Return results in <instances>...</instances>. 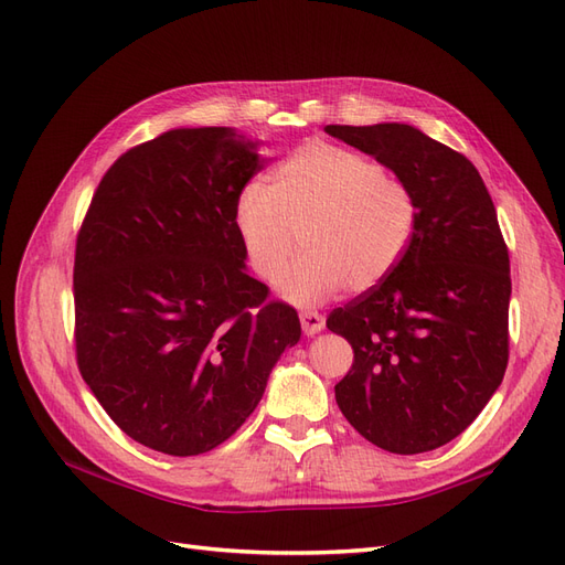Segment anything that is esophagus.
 <instances>
[{"instance_id":"1","label":"esophagus","mask_w":565,"mask_h":565,"mask_svg":"<svg viewBox=\"0 0 565 565\" xmlns=\"http://www.w3.org/2000/svg\"><path fill=\"white\" fill-rule=\"evenodd\" d=\"M299 320H301V330L303 334H318L322 328H324V318L318 313V311H301L299 313Z\"/></svg>"}]
</instances>
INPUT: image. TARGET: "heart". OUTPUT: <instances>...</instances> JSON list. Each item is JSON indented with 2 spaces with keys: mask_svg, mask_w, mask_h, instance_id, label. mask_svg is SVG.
I'll return each instance as SVG.
<instances>
[{
  "mask_svg": "<svg viewBox=\"0 0 565 565\" xmlns=\"http://www.w3.org/2000/svg\"><path fill=\"white\" fill-rule=\"evenodd\" d=\"M233 221L249 268L266 282L280 276L301 235L306 256L278 280V292L311 306L386 280L413 241L417 202L382 164L316 141L282 160L270 185L247 181Z\"/></svg>",
  "mask_w": 565,
  "mask_h": 565,
  "instance_id": "1",
  "label": "heart"
}]
</instances>
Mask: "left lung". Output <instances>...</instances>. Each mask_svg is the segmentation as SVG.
<instances>
[{
    "instance_id": "obj_1",
    "label": "left lung",
    "mask_w": 565,
    "mask_h": 565,
    "mask_svg": "<svg viewBox=\"0 0 565 565\" xmlns=\"http://www.w3.org/2000/svg\"><path fill=\"white\" fill-rule=\"evenodd\" d=\"M324 131L388 167L417 202L401 264L328 318L353 347L337 405L382 450H436L478 417L507 370L511 278L498 212L478 169L415 127Z\"/></svg>"
}]
</instances>
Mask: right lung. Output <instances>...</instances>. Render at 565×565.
Returning <instances> with one entry per match:
<instances>
[{
    "label": "right lung",
    "mask_w": 565,
    "mask_h": 565,
    "mask_svg": "<svg viewBox=\"0 0 565 565\" xmlns=\"http://www.w3.org/2000/svg\"><path fill=\"white\" fill-rule=\"evenodd\" d=\"M266 164L231 127L172 129L117 158L75 247V351L108 417L141 446L210 452L259 405L301 337L268 301L235 231L241 188Z\"/></svg>",
    "instance_id": "right-lung-1"
}]
</instances>
